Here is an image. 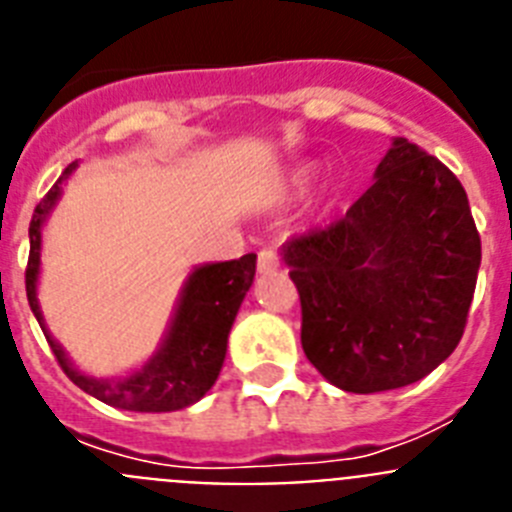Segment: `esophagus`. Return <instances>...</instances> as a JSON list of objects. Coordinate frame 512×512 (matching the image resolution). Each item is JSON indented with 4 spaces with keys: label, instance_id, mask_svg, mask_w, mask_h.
<instances>
[{
    "label": "esophagus",
    "instance_id": "1",
    "mask_svg": "<svg viewBox=\"0 0 512 512\" xmlns=\"http://www.w3.org/2000/svg\"><path fill=\"white\" fill-rule=\"evenodd\" d=\"M279 266V253L274 248H261L259 251V271L261 274H271V271H277Z\"/></svg>",
    "mask_w": 512,
    "mask_h": 512
}]
</instances>
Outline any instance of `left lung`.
Wrapping results in <instances>:
<instances>
[{
  "instance_id": "1",
  "label": "left lung",
  "mask_w": 512,
  "mask_h": 512,
  "mask_svg": "<svg viewBox=\"0 0 512 512\" xmlns=\"http://www.w3.org/2000/svg\"><path fill=\"white\" fill-rule=\"evenodd\" d=\"M310 364L346 392L397 390L454 354L482 241L449 166L405 138L346 215L284 243Z\"/></svg>"
}]
</instances>
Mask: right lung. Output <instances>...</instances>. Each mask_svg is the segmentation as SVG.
Returning <instances> with one entry per match:
<instances>
[{
	"label": "right lung",
	"instance_id": "right-lung-1",
	"mask_svg": "<svg viewBox=\"0 0 512 512\" xmlns=\"http://www.w3.org/2000/svg\"><path fill=\"white\" fill-rule=\"evenodd\" d=\"M76 169L74 164L66 166L56 184L48 189L38 207H35L33 223H30V256H27L25 269V289L30 310L35 312L40 328L45 333L40 307L35 300V279H38L40 264V225L53 202L61 194V182ZM256 274V256L246 253L241 259L223 261V264H210L197 269L189 277L184 289L176 318L171 323L169 338L164 348L158 351L140 372L130 374L125 379H89L79 374L74 366L66 361L61 346L53 341L48 333V346L53 356L66 372V377L89 392L97 400L107 402L112 408L135 410V413H169V410H182L200 397L207 395L215 384L220 366L225 361V348H228L230 325L235 320V312L241 307L248 287Z\"/></svg>",
	"mask_w": 512,
	"mask_h": 512
}]
</instances>
